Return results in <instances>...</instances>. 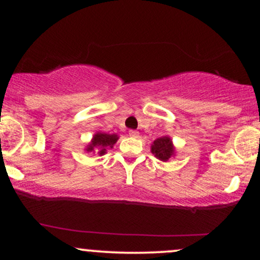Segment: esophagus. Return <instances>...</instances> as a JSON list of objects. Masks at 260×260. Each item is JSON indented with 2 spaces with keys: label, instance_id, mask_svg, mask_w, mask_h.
<instances>
[{
  "label": "esophagus",
  "instance_id": "34e87169",
  "mask_svg": "<svg viewBox=\"0 0 260 260\" xmlns=\"http://www.w3.org/2000/svg\"><path fill=\"white\" fill-rule=\"evenodd\" d=\"M129 135L131 137H138V131L137 130H129Z\"/></svg>",
  "mask_w": 260,
  "mask_h": 260
}]
</instances>
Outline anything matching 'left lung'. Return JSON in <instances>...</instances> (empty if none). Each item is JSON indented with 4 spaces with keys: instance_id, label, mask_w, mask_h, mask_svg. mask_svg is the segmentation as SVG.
<instances>
[{
    "instance_id": "left-lung-1",
    "label": "left lung",
    "mask_w": 260,
    "mask_h": 260,
    "mask_svg": "<svg viewBox=\"0 0 260 260\" xmlns=\"http://www.w3.org/2000/svg\"><path fill=\"white\" fill-rule=\"evenodd\" d=\"M151 151L161 161H168L174 154V147L169 137H159L154 141L151 145Z\"/></svg>"
}]
</instances>
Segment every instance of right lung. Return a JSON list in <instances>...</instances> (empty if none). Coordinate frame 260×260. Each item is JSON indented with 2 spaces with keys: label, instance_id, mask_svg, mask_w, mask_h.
<instances>
[{
  "label": "right lung",
  "instance_id": "1",
  "mask_svg": "<svg viewBox=\"0 0 260 260\" xmlns=\"http://www.w3.org/2000/svg\"><path fill=\"white\" fill-rule=\"evenodd\" d=\"M117 140H118V137H117V135L115 134L108 135L98 133L93 136V140H92L91 144L88 145L87 151H93L95 149V150H98L99 154L103 155L105 154L106 149L112 148V145L116 143Z\"/></svg>",
  "mask_w": 260,
  "mask_h": 260
}]
</instances>
